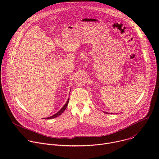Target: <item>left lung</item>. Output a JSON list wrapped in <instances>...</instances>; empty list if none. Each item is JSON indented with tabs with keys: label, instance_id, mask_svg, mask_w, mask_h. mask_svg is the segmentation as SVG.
Masks as SVG:
<instances>
[{
	"label": "left lung",
	"instance_id": "8db88e82",
	"mask_svg": "<svg viewBox=\"0 0 159 159\" xmlns=\"http://www.w3.org/2000/svg\"><path fill=\"white\" fill-rule=\"evenodd\" d=\"M105 113H107V112H105ZM107 114H108V113H107Z\"/></svg>",
	"mask_w": 159,
	"mask_h": 159
}]
</instances>
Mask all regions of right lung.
<instances>
[{
	"instance_id": "add662e5",
	"label": "right lung",
	"mask_w": 159,
	"mask_h": 159,
	"mask_svg": "<svg viewBox=\"0 0 159 159\" xmlns=\"http://www.w3.org/2000/svg\"><path fill=\"white\" fill-rule=\"evenodd\" d=\"M69 98L68 99V100L66 101V103H65V104L63 106V107H61V109L58 112H57L56 114H55L54 115H53V116H50V117H48V118H45L44 119H46V120H47V119H52V118H56V117H57V116H60L61 113L65 110V109L66 108V107H67V105H68V103H69Z\"/></svg>"
}]
</instances>
